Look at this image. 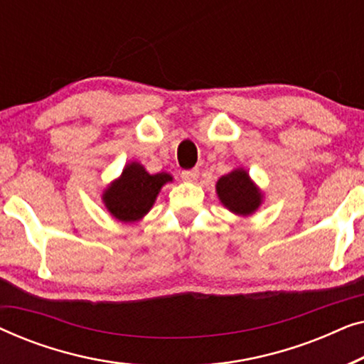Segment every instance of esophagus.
<instances>
[{"instance_id":"obj_1","label":"esophagus","mask_w":364,"mask_h":364,"mask_svg":"<svg viewBox=\"0 0 364 364\" xmlns=\"http://www.w3.org/2000/svg\"><path fill=\"white\" fill-rule=\"evenodd\" d=\"M181 177L183 182H196L198 178V171L197 168H193V171H183Z\"/></svg>"}]
</instances>
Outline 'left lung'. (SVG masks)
<instances>
[{
    "label": "left lung",
    "mask_w": 364,
    "mask_h": 364,
    "mask_svg": "<svg viewBox=\"0 0 364 364\" xmlns=\"http://www.w3.org/2000/svg\"><path fill=\"white\" fill-rule=\"evenodd\" d=\"M218 200L238 217H250L263 203V192L243 167L233 168L215 183Z\"/></svg>",
    "instance_id": "obj_1"
}]
</instances>
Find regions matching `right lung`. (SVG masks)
<instances>
[{"label": "right lung", "mask_w": 364, "mask_h": 364, "mask_svg": "<svg viewBox=\"0 0 364 364\" xmlns=\"http://www.w3.org/2000/svg\"><path fill=\"white\" fill-rule=\"evenodd\" d=\"M172 181L171 173H149L141 162H129L102 191L104 207L119 222H139L154 207L161 188Z\"/></svg>", "instance_id": "add662e5"}]
</instances>
